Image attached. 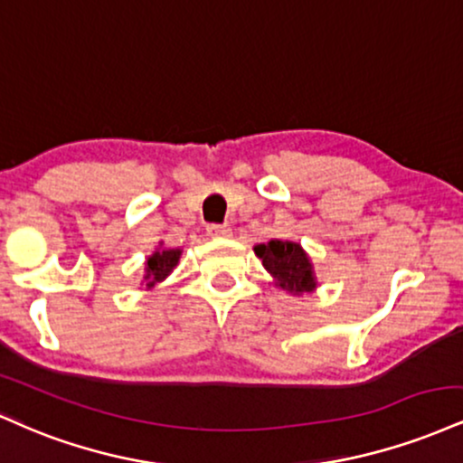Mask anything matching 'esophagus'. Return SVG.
<instances>
[{"mask_svg":"<svg viewBox=\"0 0 463 463\" xmlns=\"http://www.w3.org/2000/svg\"><path fill=\"white\" fill-rule=\"evenodd\" d=\"M208 236L210 238H230L232 230L227 225H210L208 227Z\"/></svg>","mask_w":463,"mask_h":463,"instance_id":"obj_1","label":"esophagus"}]
</instances>
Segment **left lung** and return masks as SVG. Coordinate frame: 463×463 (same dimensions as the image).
<instances>
[{"label":"left lung","mask_w":463,"mask_h":463,"mask_svg":"<svg viewBox=\"0 0 463 463\" xmlns=\"http://www.w3.org/2000/svg\"><path fill=\"white\" fill-rule=\"evenodd\" d=\"M255 255L262 260L266 273L273 277V284L295 297H303L318 288L314 264L306 249L292 241H273L255 244Z\"/></svg>","instance_id":"left-lung-1"}]
</instances>
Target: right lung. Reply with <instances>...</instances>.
Segmentation results:
<instances>
[{"label": "right lung", "instance_id": "right-lung-1", "mask_svg": "<svg viewBox=\"0 0 463 463\" xmlns=\"http://www.w3.org/2000/svg\"><path fill=\"white\" fill-rule=\"evenodd\" d=\"M179 258H182V249H166L162 247V242L157 244L156 251L146 258L145 275L140 284H145L146 290H154L157 284H162L173 273V269L179 264Z\"/></svg>", "mask_w": 463, "mask_h": 463}]
</instances>
